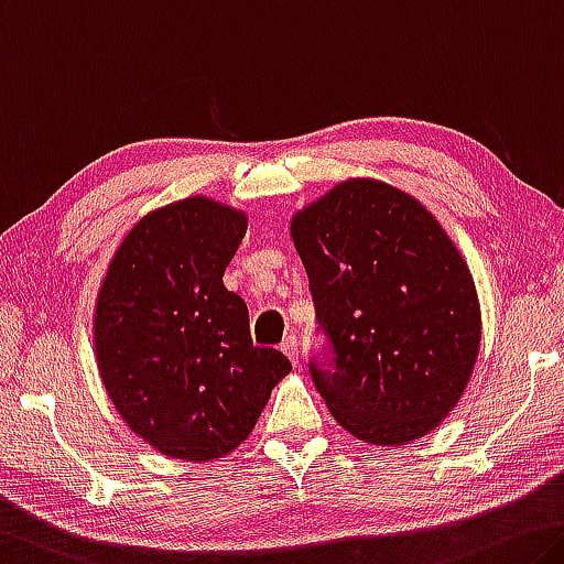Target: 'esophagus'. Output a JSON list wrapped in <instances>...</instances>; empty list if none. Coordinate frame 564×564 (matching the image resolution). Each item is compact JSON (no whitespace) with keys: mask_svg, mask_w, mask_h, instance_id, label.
<instances>
[{"mask_svg":"<svg viewBox=\"0 0 564 564\" xmlns=\"http://www.w3.org/2000/svg\"><path fill=\"white\" fill-rule=\"evenodd\" d=\"M281 351L289 356L291 364H299V338L296 336H285L283 344H281Z\"/></svg>","mask_w":564,"mask_h":564,"instance_id":"esophagus-1","label":"esophagus"}]
</instances>
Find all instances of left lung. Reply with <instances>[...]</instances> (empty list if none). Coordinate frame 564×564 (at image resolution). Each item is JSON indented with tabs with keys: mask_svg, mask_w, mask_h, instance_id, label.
I'll list each match as a JSON object with an SVG mask.
<instances>
[{
	"mask_svg": "<svg viewBox=\"0 0 564 564\" xmlns=\"http://www.w3.org/2000/svg\"><path fill=\"white\" fill-rule=\"evenodd\" d=\"M334 371L311 369L356 440H422L457 406L481 341L477 285L426 205L377 177H346L291 218Z\"/></svg>",
	"mask_w": 564,
	"mask_h": 564,
	"instance_id": "8db88e82",
	"label": "left lung"
}]
</instances>
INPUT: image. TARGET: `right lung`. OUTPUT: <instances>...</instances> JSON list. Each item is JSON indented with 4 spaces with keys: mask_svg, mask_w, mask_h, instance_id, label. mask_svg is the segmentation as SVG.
I'll use <instances>...</instances> for the list:
<instances>
[{
    "mask_svg": "<svg viewBox=\"0 0 564 564\" xmlns=\"http://www.w3.org/2000/svg\"><path fill=\"white\" fill-rule=\"evenodd\" d=\"M246 230V210L208 195L167 203L124 234L100 281L93 338L105 391L165 457H226L291 371L281 351L253 346L246 301L223 285Z\"/></svg>",
    "mask_w": 564,
    "mask_h": 564,
    "instance_id": "right-lung-1",
    "label": "right lung"
}]
</instances>
